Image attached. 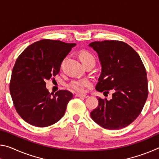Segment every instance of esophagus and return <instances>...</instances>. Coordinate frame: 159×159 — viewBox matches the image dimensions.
<instances>
[{"label": "esophagus", "instance_id": "34e87169", "mask_svg": "<svg viewBox=\"0 0 159 159\" xmlns=\"http://www.w3.org/2000/svg\"><path fill=\"white\" fill-rule=\"evenodd\" d=\"M76 97H79V98H88L89 95L87 94H76Z\"/></svg>", "mask_w": 159, "mask_h": 159}]
</instances>
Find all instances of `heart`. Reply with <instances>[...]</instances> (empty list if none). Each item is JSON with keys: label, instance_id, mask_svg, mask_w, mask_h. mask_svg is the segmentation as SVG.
<instances>
[{"label": "heart", "instance_id": "1", "mask_svg": "<svg viewBox=\"0 0 159 159\" xmlns=\"http://www.w3.org/2000/svg\"><path fill=\"white\" fill-rule=\"evenodd\" d=\"M79 57L84 66L90 63H95V57L88 51L83 50L80 52ZM90 81L88 79H76L70 82L68 86L71 90L77 91V92H83L85 88L90 85Z\"/></svg>", "mask_w": 159, "mask_h": 159}]
</instances>
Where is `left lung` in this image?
Segmentation results:
<instances>
[{
    "label": "left lung",
    "instance_id": "1",
    "mask_svg": "<svg viewBox=\"0 0 159 159\" xmlns=\"http://www.w3.org/2000/svg\"><path fill=\"white\" fill-rule=\"evenodd\" d=\"M89 46L98 54L102 66L95 89L114 92L110 100L98 98V107L90 116L105 129H122L138 118L146 102V69L138 52L124 42L95 41Z\"/></svg>",
    "mask_w": 159,
    "mask_h": 159
}]
</instances>
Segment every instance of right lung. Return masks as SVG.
<instances>
[{"label": "right lung", "mask_w": 159, "mask_h": 159, "mask_svg": "<svg viewBox=\"0 0 159 159\" xmlns=\"http://www.w3.org/2000/svg\"><path fill=\"white\" fill-rule=\"evenodd\" d=\"M76 45L43 39L28 46L16 60L10 95L18 114L29 124L47 127L63 117L73 94L65 90L50 93L45 81L59 74L63 60Z\"/></svg>", "instance_id": "right-lung-1"}]
</instances>
